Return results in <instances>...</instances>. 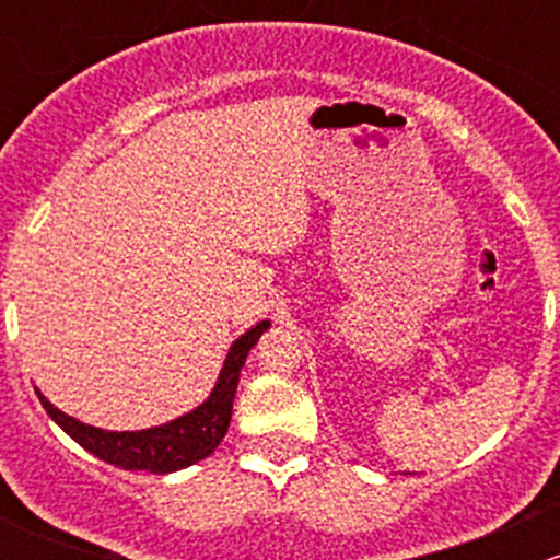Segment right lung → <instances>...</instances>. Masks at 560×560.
<instances>
[{
  "instance_id": "right-lung-1",
  "label": "right lung",
  "mask_w": 560,
  "mask_h": 560,
  "mask_svg": "<svg viewBox=\"0 0 560 560\" xmlns=\"http://www.w3.org/2000/svg\"><path fill=\"white\" fill-rule=\"evenodd\" d=\"M270 327L268 319L257 322L252 330H246L238 341L230 347L224 369L219 374L217 387L211 389L206 400L189 415L178 417V420L165 422V425L145 428V431H103V428L86 425V422L75 420V417L65 415L56 409L48 398L37 389V398L43 409L48 411L50 420L75 439L83 450L97 455L100 460L113 463L127 471H151V474H171L178 468L191 466V463L202 460L219 447L230 428V417H233V398L238 389L241 369L246 363V354L254 343L259 341L265 330Z\"/></svg>"
}]
</instances>
